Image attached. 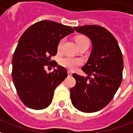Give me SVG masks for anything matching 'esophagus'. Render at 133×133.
Returning a JSON list of instances; mask_svg holds the SVG:
<instances>
[{"instance_id":"1","label":"esophagus","mask_w":133,"mask_h":133,"mask_svg":"<svg viewBox=\"0 0 133 133\" xmlns=\"http://www.w3.org/2000/svg\"><path fill=\"white\" fill-rule=\"evenodd\" d=\"M68 76H71L72 73V72H71V71L68 70Z\"/></svg>"}]
</instances>
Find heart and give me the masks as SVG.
<instances>
[{"instance_id":"heart-1","label":"heart","mask_w":133,"mask_h":133,"mask_svg":"<svg viewBox=\"0 0 133 133\" xmlns=\"http://www.w3.org/2000/svg\"><path fill=\"white\" fill-rule=\"evenodd\" d=\"M75 41L78 44V47H81L83 45H89L90 41L88 38L85 37V36H78L75 38ZM64 43V39H62L58 45V52H61L63 50V46ZM83 63V61L81 58H73L71 56H65L63 58H61L60 60V64L65 68L70 70H73L76 69L78 67L81 65Z\"/></svg>"}]
</instances>
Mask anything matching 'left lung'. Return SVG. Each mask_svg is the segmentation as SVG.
<instances>
[{"label":"left lung","mask_w":133,"mask_h":133,"mask_svg":"<svg viewBox=\"0 0 133 133\" xmlns=\"http://www.w3.org/2000/svg\"><path fill=\"white\" fill-rule=\"evenodd\" d=\"M92 42L91 54L82 70L84 78L73 73L76 84L70 88L72 105L83 112L104 108L114 97L123 81V58L117 40L105 28L97 25L74 27Z\"/></svg>","instance_id":"8db88e82"}]
</instances>
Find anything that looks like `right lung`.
Returning <instances> with one entry per match:
<instances>
[{"label": "right lung", "mask_w": 133, "mask_h": 133, "mask_svg": "<svg viewBox=\"0 0 133 133\" xmlns=\"http://www.w3.org/2000/svg\"><path fill=\"white\" fill-rule=\"evenodd\" d=\"M73 32L70 26L45 20L32 25L19 39L12 60V78L19 98L28 108H48L55 88L67 78L64 67L57 65L49 74L44 68L57 65L50 58L57 54L61 39Z\"/></svg>", "instance_id": "obj_1"}]
</instances>
